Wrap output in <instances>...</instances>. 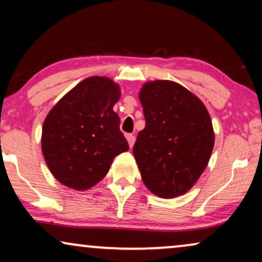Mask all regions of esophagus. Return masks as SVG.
Segmentation results:
<instances>
[{
  "instance_id": "34e87169",
  "label": "esophagus",
  "mask_w": 262,
  "mask_h": 262,
  "mask_svg": "<svg viewBox=\"0 0 262 262\" xmlns=\"http://www.w3.org/2000/svg\"><path fill=\"white\" fill-rule=\"evenodd\" d=\"M126 139L128 142V145H130V148H132V146H134V144H135V141H136L135 136L134 135H126Z\"/></svg>"
}]
</instances>
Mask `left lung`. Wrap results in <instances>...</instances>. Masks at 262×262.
<instances>
[{
	"instance_id": "1",
	"label": "left lung",
	"mask_w": 262,
	"mask_h": 262,
	"mask_svg": "<svg viewBox=\"0 0 262 262\" xmlns=\"http://www.w3.org/2000/svg\"><path fill=\"white\" fill-rule=\"evenodd\" d=\"M145 127L134 146L142 180L160 198L191 189L209 163L214 144L210 114L202 100L173 81L156 80L139 92Z\"/></svg>"
}]
</instances>
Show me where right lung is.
I'll return each mask as SVG.
<instances>
[{"mask_svg":"<svg viewBox=\"0 0 262 262\" xmlns=\"http://www.w3.org/2000/svg\"><path fill=\"white\" fill-rule=\"evenodd\" d=\"M119 99V84L92 76L68 92L46 116L41 151L60 184L85 191L106 177L114 157L127 151L113 111Z\"/></svg>","mask_w":262,"mask_h":262,"instance_id":"add662e5","label":"right lung"}]
</instances>
